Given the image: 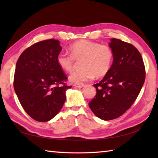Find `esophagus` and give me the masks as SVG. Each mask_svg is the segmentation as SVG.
I'll list each match as a JSON object with an SVG mask.
<instances>
[{"label": "esophagus", "instance_id": "esophagus-1", "mask_svg": "<svg viewBox=\"0 0 158 158\" xmlns=\"http://www.w3.org/2000/svg\"><path fill=\"white\" fill-rule=\"evenodd\" d=\"M73 86L77 88H82L83 87L85 86V84H83V83H81V84H74Z\"/></svg>", "mask_w": 158, "mask_h": 158}]
</instances>
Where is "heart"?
<instances>
[{
	"label": "heart",
	"instance_id": "heart-1",
	"mask_svg": "<svg viewBox=\"0 0 158 158\" xmlns=\"http://www.w3.org/2000/svg\"><path fill=\"white\" fill-rule=\"evenodd\" d=\"M70 55L60 52L57 56L60 68L66 72L73 70L75 60L81 61V70H74L69 76L70 82L80 84L96 77H100L109 72L111 66L113 54L108 45L81 40L70 46Z\"/></svg>",
	"mask_w": 158,
	"mask_h": 158
}]
</instances>
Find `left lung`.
<instances>
[{"label": "left lung", "instance_id": "left-lung-1", "mask_svg": "<svg viewBox=\"0 0 158 158\" xmlns=\"http://www.w3.org/2000/svg\"><path fill=\"white\" fill-rule=\"evenodd\" d=\"M113 54L110 69L98 83L89 106L100 119H116L125 113L139 96L145 79L142 56L132 45L117 39L109 44Z\"/></svg>", "mask_w": 158, "mask_h": 158}]
</instances>
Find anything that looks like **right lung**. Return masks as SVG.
Returning <instances> with one entry per match:
<instances>
[{
	"instance_id": "obj_1",
	"label": "right lung",
	"mask_w": 158,
	"mask_h": 158,
	"mask_svg": "<svg viewBox=\"0 0 158 158\" xmlns=\"http://www.w3.org/2000/svg\"><path fill=\"white\" fill-rule=\"evenodd\" d=\"M60 41L49 39L35 43L16 63L13 86L23 109L32 119L45 122L53 118L66 100L67 79L57 63Z\"/></svg>"
}]
</instances>
